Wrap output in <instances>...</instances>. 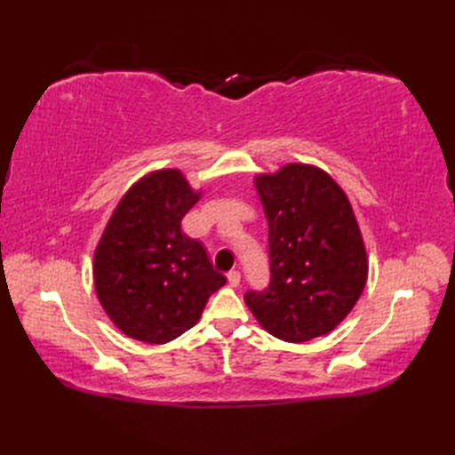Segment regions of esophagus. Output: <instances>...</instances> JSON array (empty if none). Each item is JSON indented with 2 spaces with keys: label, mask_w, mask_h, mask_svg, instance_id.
<instances>
[{
  "label": "esophagus",
  "mask_w": 455,
  "mask_h": 455,
  "mask_svg": "<svg viewBox=\"0 0 455 455\" xmlns=\"http://www.w3.org/2000/svg\"><path fill=\"white\" fill-rule=\"evenodd\" d=\"M227 279H228V285L230 287H238L240 285V272H236V269H235V272H230L227 275Z\"/></svg>",
  "instance_id": "34e87169"
}]
</instances>
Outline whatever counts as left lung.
<instances>
[{
    "label": "left lung",
    "mask_w": 455,
    "mask_h": 455,
    "mask_svg": "<svg viewBox=\"0 0 455 455\" xmlns=\"http://www.w3.org/2000/svg\"><path fill=\"white\" fill-rule=\"evenodd\" d=\"M269 227L272 283L244 301L266 332L303 344L331 334L360 299L370 259L352 203L331 173L291 162L256 173Z\"/></svg>",
    "instance_id": "obj_1"
}]
</instances>
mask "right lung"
I'll list each match as a JSON object with an SVG mask.
<instances>
[{"mask_svg":"<svg viewBox=\"0 0 455 455\" xmlns=\"http://www.w3.org/2000/svg\"><path fill=\"white\" fill-rule=\"evenodd\" d=\"M203 196L178 168L134 181L93 252V287L119 331L147 344L176 340L199 323L211 293L225 285L181 219Z\"/></svg>","mask_w":455,"mask_h":455,"instance_id":"right-lung-1","label":"right lung"}]
</instances>
